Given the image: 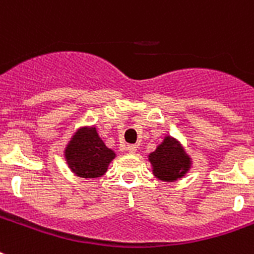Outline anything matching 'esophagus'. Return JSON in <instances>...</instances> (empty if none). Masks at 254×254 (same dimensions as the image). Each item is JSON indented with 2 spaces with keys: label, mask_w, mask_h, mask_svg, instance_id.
Here are the masks:
<instances>
[{
  "label": "esophagus",
  "mask_w": 254,
  "mask_h": 254,
  "mask_svg": "<svg viewBox=\"0 0 254 254\" xmlns=\"http://www.w3.org/2000/svg\"><path fill=\"white\" fill-rule=\"evenodd\" d=\"M127 149L129 153H135V151H137V149H138V146H137V145H127Z\"/></svg>",
  "instance_id": "esophagus-1"
}]
</instances>
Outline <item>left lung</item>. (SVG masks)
<instances>
[{
  "label": "left lung",
  "mask_w": 254,
  "mask_h": 254,
  "mask_svg": "<svg viewBox=\"0 0 254 254\" xmlns=\"http://www.w3.org/2000/svg\"><path fill=\"white\" fill-rule=\"evenodd\" d=\"M153 171L161 181L173 182L182 178L190 169L191 161L185 154L182 146L171 137H166L163 142L149 155Z\"/></svg>",
  "instance_id": "obj_1"
}]
</instances>
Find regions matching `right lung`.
<instances>
[{"label":"right lung","instance_id":"1","mask_svg":"<svg viewBox=\"0 0 254 254\" xmlns=\"http://www.w3.org/2000/svg\"><path fill=\"white\" fill-rule=\"evenodd\" d=\"M115 155V151L104 145L95 127L77 130L65 149L69 169L83 178L101 177Z\"/></svg>","mask_w":254,"mask_h":254}]
</instances>
